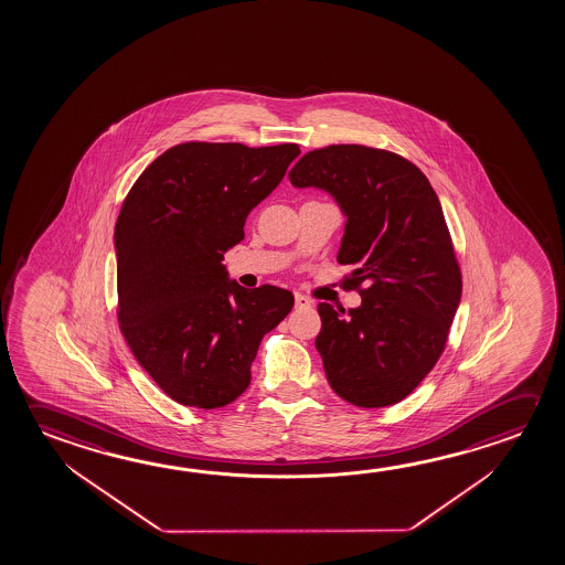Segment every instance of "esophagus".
Listing matches in <instances>:
<instances>
[{
    "label": "esophagus",
    "instance_id": "1",
    "mask_svg": "<svg viewBox=\"0 0 565 565\" xmlns=\"http://www.w3.org/2000/svg\"><path fill=\"white\" fill-rule=\"evenodd\" d=\"M313 306V301L309 299V297L303 296V294H296V307H311Z\"/></svg>",
    "mask_w": 565,
    "mask_h": 565
}]
</instances>
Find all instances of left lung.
<instances>
[{
  "label": "left lung",
  "instance_id": "1",
  "mask_svg": "<svg viewBox=\"0 0 565 565\" xmlns=\"http://www.w3.org/2000/svg\"><path fill=\"white\" fill-rule=\"evenodd\" d=\"M294 186H321L349 216L337 262L362 306L319 303L315 347L331 388L352 406L398 404L444 354L461 299V268L434 186L388 149H313L289 171Z\"/></svg>",
  "mask_w": 565,
  "mask_h": 565
}]
</instances>
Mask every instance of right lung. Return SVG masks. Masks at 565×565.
Here are the masks:
<instances>
[{"mask_svg":"<svg viewBox=\"0 0 565 565\" xmlns=\"http://www.w3.org/2000/svg\"><path fill=\"white\" fill-rule=\"evenodd\" d=\"M301 153L297 143L185 141L138 177L116 223L118 323L136 361L177 404L214 409L250 384L264 334L294 307L276 286L228 281L224 252Z\"/></svg>","mask_w":565,"mask_h":565,"instance_id":"obj_1","label":"right lung"}]
</instances>
